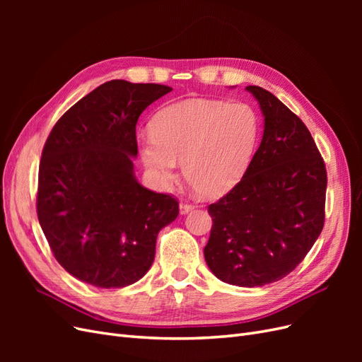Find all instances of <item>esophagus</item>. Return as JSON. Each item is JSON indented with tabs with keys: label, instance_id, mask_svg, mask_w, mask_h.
Returning <instances> with one entry per match:
<instances>
[{
	"label": "esophagus",
	"instance_id": "1",
	"mask_svg": "<svg viewBox=\"0 0 362 362\" xmlns=\"http://www.w3.org/2000/svg\"><path fill=\"white\" fill-rule=\"evenodd\" d=\"M193 208H194V205H192L190 202H181L180 204V211H181V214H187L189 211H192L193 210Z\"/></svg>",
	"mask_w": 362,
	"mask_h": 362
}]
</instances>
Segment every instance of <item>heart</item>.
Returning a JSON list of instances; mask_svg holds the SVG:
<instances>
[{"label": "heart", "mask_w": 362, "mask_h": 362, "mask_svg": "<svg viewBox=\"0 0 362 362\" xmlns=\"http://www.w3.org/2000/svg\"><path fill=\"white\" fill-rule=\"evenodd\" d=\"M258 137L259 117L249 104L187 100L156 115L139 151L160 184L177 180L182 163L190 187L202 198H217L242 180Z\"/></svg>", "instance_id": "heart-1"}]
</instances>
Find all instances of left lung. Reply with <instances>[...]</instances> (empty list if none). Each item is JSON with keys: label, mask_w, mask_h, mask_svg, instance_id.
Wrapping results in <instances>:
<instances>
[{"label": "left lung", "mask_w": 362, "mask_h": 362, "mask_svg": "<svg viewBox=\"0 0 362 362\" xmlns=\"http://www.w3.org/2000/svg\"><path fill=\"white\" fill-rule=\"evenodd\" d=\"M246 90L259 104L264 133L243 178L208 206L204 255L221 281L262 287L287 276L319 238L327 177L302 120L262 87Z\"/></svg>", "instance_id": "1"}]
</instances>
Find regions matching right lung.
<instances>
[{
	"mask_svg": "<svg viewBox=\"0 0 362 362\" xmlns=\"http://www.w3.org/2000/svg\"><path fill=\"white\" fill-rule=\"evenodd\" d=\"M172 90L112 80L74 104L42 151L37 217L59 264L100 288L127 287L154 262L160 229L178 201L134 177L139 116Z\"/></svg>",
	"mask_w": 362,
	"mask_h": 362,
	"instance_id": "add662e5",
	"label": "right lung"
}]
</instances>
